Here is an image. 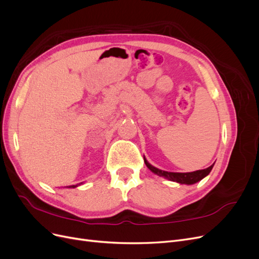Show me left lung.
Segmentation results:
<instances>
[{"label":"left lung","instance_id":"obj_1","mask_svg":"<svg viewBox=\"0 0 259 259\" xmlns=\"http://www.w3.org/2000/svg\"><path fill=\"white\" fill-rule=\"evenodd\" d=\"M145 163H146L147 167L150 169L152 173L156 174L158 176L171 180V182H176L179 184H186V185H193L195 183L200 182L201 179L206 177L210 173L211 168H213V166H214V164H213V165H210L207 168L191 171V173H173V171H166V170H162V169L156 168V167L152 166L150 163H148L147 161H145Z\"/></svg>","mask_w":259,"mask_h":259}]
</instances>
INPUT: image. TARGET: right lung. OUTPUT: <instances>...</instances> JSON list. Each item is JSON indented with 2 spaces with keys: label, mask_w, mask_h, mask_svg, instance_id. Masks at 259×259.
<instances>
[{
  "label": "right lung",
  "mask_w": 259,
  "mask_h": 259,
  "mask_svg": "<svg viewBox=\"0 0 259 259\" xmlns=\"http://www.w3.org/2000/svg\"><path fill=\"white\" fill-rule=\"evenodd\" d=\"M82 184V183H81ZM81 184H77V185H72V186H69L68 188H75V187H77V186H80Z\"/></svg>",
  "instance_id": "1"
}]
</instances>
